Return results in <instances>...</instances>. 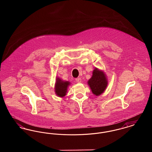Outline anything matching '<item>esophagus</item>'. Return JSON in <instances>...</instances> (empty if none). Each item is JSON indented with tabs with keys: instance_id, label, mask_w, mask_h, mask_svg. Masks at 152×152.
<instances>
[{
	"instance_id": "34e87169",
	"label": "esophagus",
	"mask_w": 152,
	"mask_h": 152,
	"mask_svg": "<svg viewBox=\"0 0 152 152\" xmlns=\"http://www.w3.org/2000/svg\"><path fill=\"white\" fill-rule=\"evenodd\" d=\"M76 82L77 83H81V78H80V77H78V78H76Z\"/></svg>"
}]
</instances>
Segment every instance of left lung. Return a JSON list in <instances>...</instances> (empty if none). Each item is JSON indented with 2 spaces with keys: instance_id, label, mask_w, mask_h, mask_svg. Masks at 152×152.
Returning a JSON list of instances; mask_svg holds the SVG:
<instances>
[{
  "instance_id": "obj_1",
  "label": "left lung",
  "mask_w": 152,
  "mask_h": 152,
  "mask_svg": "<svg viewBox=\"0 0 152 152\" xmlns=\"http://www.w3.org/2000/svg\"><path fill=\"white\" fill-rule=\"evenodd\" d=\"M88 84L92 93L96 96H99L106 89L108 81L104 73L96 68L93 71L92 77L88 81Z\"/></svg>"
}]
</instances>
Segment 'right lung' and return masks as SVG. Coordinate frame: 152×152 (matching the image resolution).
<instances>
[{
  "instance_id": "add662e5",
  "label": "right lung",
  "mask_w": 152,
  "mask_h": 152,
  "mask_svg": "<svg viewBox=\"0 0 152 152\" xmlns=\"http://www.w3.org/2000/svg\"><path fill=\"white\" fill-rule=\"evenodd\" d=\"M69 84V82L64 81L61 80L60 78H57L55 87L56 94L59 97H64L66 94L67 91V88Z\"/></svg>"
}]
</instances>
